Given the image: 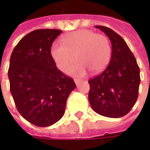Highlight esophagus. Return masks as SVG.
Wrapping results in <instances>:
<instances>
[{
    "label": "esophagus",
    "instance_id": "obj_1",
    "mask_svg": "<svg viewBox=\"0 0 150 150\" xmlns=\"http://www.w3.org/2000/svg\"><path fill=\"white\" fill-rule=\"evenodd\" d=\"M81 81H82V79H75V83L76 85H78Z\"/></svg>",
    "mask_w": 150,
    "mask_h": 150
}]
</instances>
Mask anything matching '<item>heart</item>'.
I'll list each match as a JSON object with an SVG mask.
<instances>
[{
    "instance_id": "1",
    "label": "heart",
    "mask_w": 150,
    "mask_h": 150,
    "mask_svg": "<svg viewBox=\"0 0 150 150\" xmlns=\"http://www.w3.org/2000/svg\"><path fill=\"white\" fill-rule=\"evenodd\" d=\"M50 53L62 71H66L77 59L79 62L71 67L67 72L74 76H83L88 69L92 73L104 70L110 60L112 48L106 36L90 30H79L66 34L62 42H54Z\"/></svg>"
}]
</instances>
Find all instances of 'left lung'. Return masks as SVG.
I'll use <instances>...</instances> for the list:
<instances>
[{
  "label": "left lung",
  "instance_id": "8db88e82",
  "mask_svg": "<svg viewBox=\"0 0 150 150\" xmlns=\"http://www.w3.org/2000/svg\"><path fill=\"white\" fill-rule=\"evenodd\" d=\"M112 43L109 64L101 74L91 79L88 100L92 109L101 116H125L138 97L140 69L125 41L110 28L96 25Z\"/></svg>",
  "mask_w": 150,
  "mask_h": 150
}]
</instances>
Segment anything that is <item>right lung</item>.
Wrapping results in <instances>:
<instances>
[{
  "label": "right lung",
  "mask_w": 150,
  "mask_h": 150,
  "mask_svg": "<svg viewBox=\"0 0 150 150\" xmlns=\"http://www.w3.org/2000/svg\"><path fill=\"white\" fill-rule=\"evenodd\" d=\"M60 30H36L21 38L13 50L8 75L17 109L38 127L59 121L69 95L76 87L73 79L56 67L50 53Z\"/></svg>",
  "instance_id": "obj_1"
}]
</instances>
